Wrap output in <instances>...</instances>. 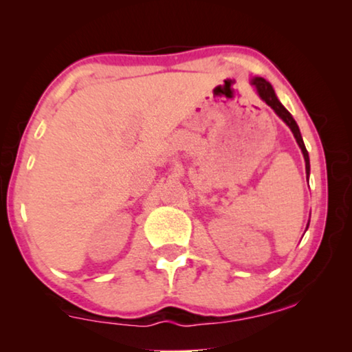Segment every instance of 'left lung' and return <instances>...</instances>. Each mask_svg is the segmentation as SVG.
<instances>
[{"mask_svg": "<svg viewBox=\"0 0 352 352\" xmlns=\"http://www.w3.org/2000/svg\"><path fill=\"white\" fill-rule=\"evenodd\" d=\"M252 85L256 88L259 98H261L264 102H266L269 107H271L274 112H276L278 117H280L283 122L287 123V126L292 129L293 136H295L298 146H300L302 155H305V162H306V173L309 175V153H307L306 151V146L305 142H302V138H301V133H300V128H298V124L295 122V118L292 117V113L288 112V110L283 107V105L280 104V100L277 99L276 93H274V88L271 86V83L269 81H266L264 78H261V76H254V78H252Z\"/></svg>", "mask_w": 352, "mask_h": 352, "instance_id": "1", "label": "left lung"}]
</instances>
